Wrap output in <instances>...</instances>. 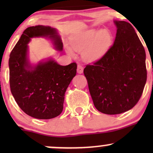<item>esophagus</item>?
<instances>
[{
    "mask_svg": "<svg viewBox=\"0 0 153 153\" xmlns=\"http://www.w3.org/2000/svg\"><path fill=\"white\" fill-rule=\"evenodd\" d=\"M83 72V67L80 65H78V68H77V73H79V74H81Z\"/></svg>",
    "mask_w": 153,
    "mask_h": 153,
    "instance_id": "34e87169",
    "label": "esophagus"
}]
</instances>
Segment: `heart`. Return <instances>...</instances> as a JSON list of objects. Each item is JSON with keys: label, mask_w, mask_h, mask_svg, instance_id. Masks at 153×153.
<instances>
[{"label": "heart", "mask_w": 153, "mask_h": 153, "mask_svg": "<svg viewBox=\"0 0 153 153\" xmlns=\"http://www.w3.org/2000/svg\"><path fill=\"white\" fill-rule=\"evenodd\" d=\"M113 37L107 29H89L75 34L70 39L71 49L75 52H82V56L88 62H96L102 58L111 46ZM67 52L73 55L71 49Z\"/></svg>", "instance_id": "obj_1"}]
</instances>
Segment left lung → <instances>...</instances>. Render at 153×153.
<instances>
[{
	"label": "left lung",
	"mask_w": 153,
	"mask_h": 153,
	"mask_svg": "<svg viewBox=\"0 0 153 153\" xmlns=\"http://www.w3.org/2000/svg\"><path fill=\"white\" fill-rule=\"evenodd\" d=\"M117 34L107 53L83 73L96 109L119 114L138 102L147 80L145 49L129 23L114 21Z\"/></svg>",
	"instance_id": "8db88e82"
}]
</instances>
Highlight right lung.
Instances as JSON below:
<instances>
[{"mask_svg":"<svg viewBox=\"0 0 153 153\" xmlns=\"http://www.w3.org/2000/svg\"><path fill=\"white\" fill-rule=\"evenodd\" d=\"M50 39L54 48L62 51L58 31L49 26H30L24 30L10 54V87L16 102L34 118L50 119L63 109L65 94L76 75L77 65H59L52 57L31 63L29 43L33 38Z\"/></svg>","mask_w":153,"mask_h":153,"instance_id":"right-lung-1","label":"right lung"}]
</instances>
